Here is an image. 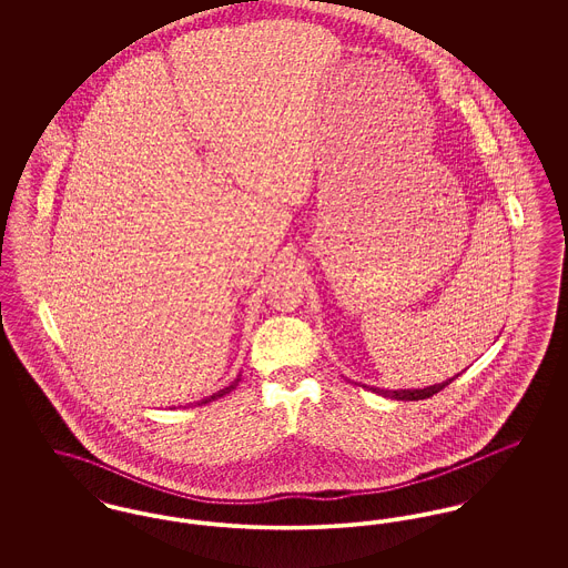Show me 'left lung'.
<instances>
[{"label": "left lung", "instance_id": "left-lung-1", "mask_svg": "<svg viewBox=\"0 0 568 568\" xmlns=\"http://www.w3.org/2000/svg\"><path fill=\"white\" fill-rule=\"evenodd\" d=\"M454 378H447V381H443V383H434L430 387H424V389H381V387H368V385H362V387H368L371 392H375L378 396H383V398H392V400H426V398H430L434 394H438L440 389H445Z\"/></svg>", "mask_w": 568, "mask_h": 568}]
</instances>
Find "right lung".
Returning <instances> with one entry per match:
<instances>
[{
  "label": "right lung",
  "instance_id": "add662e5",
  "mask_svg": "<svg viewBox=\"0 0 568 568\" xmlns=\"http://www.w3.org/2000/svg\"><path fill=\"white\" fill-rule=\"evenodd\" d=\"M241 377H243V375H239V377L234 378V381H232V383H230V385H227V387H223V389H219V392H215V394H213V396H206V398H204V400H200V403H195V405H206V403H213V400H216V398H221V396H225V394H230V392H232V389H236V385H239V383H241Z\"/></svg>",
  "mask_w": 568,
  "mask_h": 568
}]
</instances>
